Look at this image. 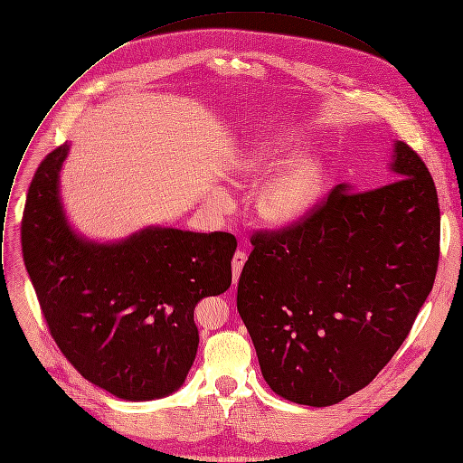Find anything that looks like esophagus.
I'll use <instances>...</instances> for the list:
<instances>
[{"mask_svg":"<svg viewBox=\"0 0 463 463\" xmlns=\"http://www.w3.org/2000/svg\"><path fill=\"white\" fill-rule=\"evenodd\" d=\"M247 260V254L243 250H236L232 256V275H234V282H238V277L243 269V263Z\"/></svg>","mask_w":463,"mask_h":463,"instance_id":"34e87169","label":"esophagus"}]
</instances>
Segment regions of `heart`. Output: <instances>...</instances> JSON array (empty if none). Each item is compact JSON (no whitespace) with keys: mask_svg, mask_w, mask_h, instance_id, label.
Listing matches in <instances>:
<instances>
[{"mask_svg":"<svg viewBox=\"0 0 463 463\" xmlns=\"http://www.w3.org/2000/svg\"><path fill=\"white\" fill-rule=\"evenodd\" d=\"M284 145H260L252 148L240 170V179H249L269 172L280 165L284 157ZM324 186V170L322 165L313 157H300L289 161L279 174H275L266 184H263L256 197L258 214L273 223L288 225L302 218L318 200ZM213 203L216 207H225L229 197L223 190L213 194Z\"/></svg>","mask_w":463,"mask_h":463,"instance_id":"obj_1","label":"heart"}]
</instances>
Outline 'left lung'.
Wrapping results in <instances>:
<instances>
[{
    "label": "left lung",
    "mask_w": 463,
    "mask_h": 463,
    "mask_svg": "<svg viewBox=\"0 0 463 463\" xmlns=\"http://www.w3.org/2000/svg\"><path fill=\"white\" fill-rule=\"evenodd\" d=\"M392 183L337 184L306 216L256 231L238 313L280 398L329 407L364 388L400 350L439 260L438 194L423 159L393 145Z\"/></svg>",
    "instance_id": "1"
}]
</instances>
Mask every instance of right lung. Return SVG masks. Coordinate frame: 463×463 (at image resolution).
Returning <instances> with one entry per match:
<instances>
[{
    "mask_svg": "<svg viewBox=\"0 0 463 463\" xmlns=\"http://www.w3.org/2000/svg\"><path fill=\"white\" fill-rule=\"evenodd\" d=\"M68 150L40 163L22 218L24 261L51 337L84 379L117 398H165L195 359V304L231 286L236 238L161 227L118 243L80 238L58 195Z\"/></svg>",
    "mask_w": 463,
    "mask_h": 463,
    "instance_id": "add662e5",
    "label": "right lung"
}]
</instances>
